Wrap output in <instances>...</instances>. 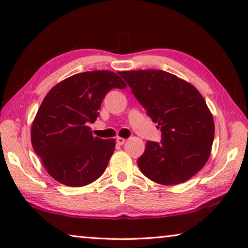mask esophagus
<instances>
[{
  "label": "esophagus",
  "mask_w": 248,
  "mask_h": 248,
  "mask_svg": "<svg viewBox=\"0 0 248 248\" xmlns=\"http://www.w3.org/2000/svg\"><path fill=\"white\" fill-rule=\"evenodd\" d=\"M116 141H117V143L118 144H124V142H125V139L124 138H121V137H118V138L116 139Z\"/></svg>",
  "instance_id": "1"
}]
</instances>
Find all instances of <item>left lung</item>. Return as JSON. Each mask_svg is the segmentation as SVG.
<instances>
[{
    "mask_svg": "<svg viewBox=\"0 0 248 248\" xmlns=\"http://www.w3.org/2000/svg\"><path fill=\"white\" fill-rule=\"evenodd\" d=\"M148 116L162 131L161 143L147 141L138 167L162 186L190 180L205 166L214 140V120L193 85L160 69L119 72Z\"/></svg>",
    "mask_w": 248,
    "mask_h": 248,
    "instance_id": "1",
    "label": "left lung"
}]
</instances>
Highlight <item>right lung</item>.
<instances>
[{
	"label": "right lung",
	"instance_id": "add662e5",
	"mask_svg": "<svg viewBox=\"0 0 248 248\" xmlns=\"http://www.w3.org/2000/svg\"><path fill=\"white\" fill-rule=\"evenodd\" d=\"M125 87L116 73L93 70L73 75L47 93L33 120L31 141L53 179L79 187L104 173L115 139L93 137L86 124L95 123L110 89Z\"/></svg>",
	"mask_w": 248,
	"mask_h": 248
}]
</instances>
